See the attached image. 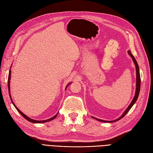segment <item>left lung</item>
<instances>
[{"instance_id":"8db88e82","label":"left lung","mask_w":153,"mask_h":153,"mask_svg":"<svg viewBox=\"0 0 153 153\" xmlns=\"http://www.w3.org/2000/svg\"><path fill=\"white\" fill-rule=\"evenodd\" d=\"M128 54L130 56V57H131V59H132L134 64H135V70H136V88H135V96L132 99V101H131V103L130 104L129 106H128V108L125 109V111L123 112V113L122 114V116H120V117L114 120H112V121H106V120H101V119H99V118H97L96 117H92L94 119L96 120L97 121H99V122H105V123H112V122H117V121H118L119 120L122 119V118H123L126 115V114H127L128 111L131 108V107H132L134 106V104L135 103L136 101L138 99V97H139V92H140V71H139V65L137 64V61L135 60L134 56L131 54V52L130 51H128Z\"/></svg>"}]
</instances>
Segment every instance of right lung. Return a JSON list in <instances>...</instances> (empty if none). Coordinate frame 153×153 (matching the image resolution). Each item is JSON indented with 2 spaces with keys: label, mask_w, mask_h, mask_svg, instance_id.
<instances>
[{
  "label": "right lung",
  "mask_w": 153,
  "mask_h": 153,
  "mask_svg": "<svg viewBox=\"0 0 153 153\" xmlns=\"http://www.w3.org/2000/svg\"><path fill=\"white\" fill-rule=\"evenodd\" d=\"M11 66H12V65H11ZM11 66L10 67V68H11ZM10 75H11V70H9V76H8V82H7V83H8V91H9V94L10 99V100H11V102H12L13 104L14 105V106L15 107V108L18 110V111L21 114H22V115L23 116V117L26 120H28V122H31V123H45V122H50V121L55 119V118L57 117V114H58V112H57V113L56 115H54V117H52V118H49V119L45 120H33V119H31V118H29V117H27V116H26V114H25L23 113H22V111H20V110L16 107V105L14 104L13 101L12 100L11 96H10ZM71 83V82H70V83H69L68 84V85H67L66 87V88H65V90L66 89V88L68 87V86L69 85H70Z\"/></svg>",
  "instance_id": "right-lung-1"
}]
</instances>
